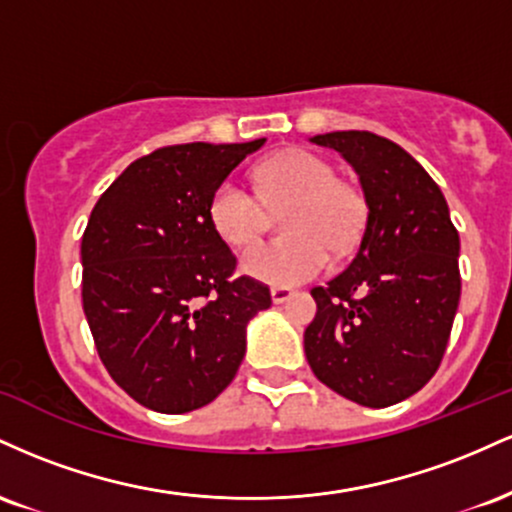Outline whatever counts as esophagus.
Listing matches in <instances>:
<instances>
[{
	"label": "esophagus",
	"mask_w": 512,
	"mask_h": 512,
	"mask_svg": "<svg viewBox=\"0 0 512 512\" xmlns=\"http://www.w3.org/2000/svg\"><path fill=\"white\" fill-rule=\"evenodd\" d=\"M293 293H296V291L289 289V286H274V289H272V301H274L276 305H281V303L291 301Z\"/></svg>",
	"instance_id": "34e87169"
}]
</instances>
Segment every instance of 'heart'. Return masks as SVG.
<instances>
[{
	"label": "heart",
	"mask_w": 512,
	"mask_h": 512,
	"mask_svg": "<svg viewBox=\"0 0 512 512\" xmlns=\"http://www.w3.org/2000/svg\"><path fill=\"white\" fill-rule=\"evenodd\" d=\"M255 192L223 180L209 202V221L223 243L243 248L262 231L264 204L291 202L281 231L286 238L260 240L240 257L250 279L296 286L330 267V250L342 252L363 219V199L334 175L327 158L308 149H286L255 168Z\"/></svg>",
	"instance_id": "heart-1"
}]
</instances>
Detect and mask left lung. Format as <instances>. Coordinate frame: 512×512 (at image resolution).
<instances>
[{"label":"left lung","instance_id":"8db88e82","mask_svg":"<svg viewBox=\"0 0 512 512\" xmlns=\"http://www.w3.org/2000/svg\"><path fill=\"white\" fill-rule=\"evenodd\" d=\"M310 142L356 170L368 219L356 257L315 286L303 334L320 383L363 407L419 392L445 354L460 303V236L440 187L414 156L373 132H327Z\"/></svg>","mask_w":512,"mask_h":512}]
</instances>
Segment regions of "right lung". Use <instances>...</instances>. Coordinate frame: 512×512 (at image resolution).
I'll list each match as a JSON object with an SVG mask.
<instances>
[{"label": "right lung", "instance_id": "obj_1", "mask_svg": "<svg viewBox=\"0 0 512 512\" xmlns=\"http://www.w3.org/2000/svg\"><path fill=\"white\" fill-rule=\"evenodd\" d=\"M245 144H178L129 163L103 192L81 238V298L103 366L129 397L161 414L214 402L236 378L245 330L269 289L233 276L236 257L209 202Z\"/></svg>", "mask_w": 512, "mask_h": 512}]
</instances>
